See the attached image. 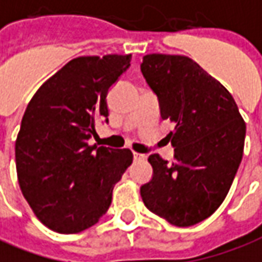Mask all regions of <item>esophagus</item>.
I'll return each instance as SVG.
<instances>
[{"instance_id":"obj_1","label":"esophagus","mask_w":262,"mask_h":262,"mask_svg":"<svg viewBox=\"0 0 262 262\" xmlns=\"http://www.w3.org/2000/svg\"><path fill=\"white\" fill-rule=\"evenodd\" d=\"M133 159H135V160H143L144 155H140V153H136V151H135V153H133Z\"/></svg>"}]
</instances>
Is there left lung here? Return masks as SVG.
<instances>
[{"mask_svg": "<svg viewBox=\"0 0 262 262\" xmlns=\"http://www.w3.org/2000/svg\"><path fill=\"white\" fill-rule=\"evenodd\" d=\"M159 98L174 162L150 155L153 177L140 187L151 213L177 227L194 226L220 207L244 150L246 122L231 93L191 58L150 54L140 65Z\"/></svg>", "mask_w": 262, "mask_h": 262, "instance_id": "obj_1", "label": "left lung"}]
</instances>
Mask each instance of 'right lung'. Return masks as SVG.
I'll use <instances>...</instances> for the list:
<instances>
[{"instance_id":"add662e5","label":"right lung","mask_w":262,"mask_h":262,"mask_svg":"<svg viewBox=\"0 0 262 262\" xmlns=\"http://www.w3.org/2000/svg\"><path fill=\"white\" fill-rule=\"evenodd\" d=\"M132 54L79 56L35 92L15 140L18 183L43 226L76 234L107 211L115 184L133 162L129 149L88 143L109 116L107 91Z\"/></svg>"}]
</instances>
